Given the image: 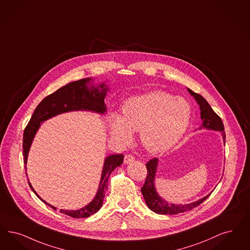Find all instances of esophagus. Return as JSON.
Instances as JSON below:
<instances>
[{"mask_svg": "<svg viewBox=\"0 0 250 250\" xmlns=\"http://www.w3.org/2000/svg\"><path fill=\"white\" fill-rule=\"evenodd\" d=\"M135 160V158H134V156L133 155H131V154H126L125 156V164H128L130 162H132V161Z\"/></svg>", "mask_w": 250, "mask_h": 250, "instance_id": "34e87169", "label": "esophagus"}]
</instances>
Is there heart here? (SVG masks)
<instances>
[{"label": "heart", "mask_w": 250, "mask_h": 250, "mask_svg": "<svg viewBox=\"0 0 250 250\" xmlns=\"http://www.w3.org/2000/svg\"><path fill=\"white\" fill-rule=\"evenodd\" d=\"M122 117L110 116L111 136L124 144L140 131L142 145L151 152H164L181 139L189 126L190 106L180 97L164 91L132 97L123 106Z\"/></svg>", "instance_id": "heart-1"}]
</instances>
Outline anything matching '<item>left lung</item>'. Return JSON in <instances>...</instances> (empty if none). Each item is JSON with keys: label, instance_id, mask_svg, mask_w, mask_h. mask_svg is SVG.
<instances>
[{"label": "left lung", "instance_id": "obj_1", "mask_svg": "<svg viewBox=\"0 0 250 250\" xmlns=\"http://www.w3.org/2000/svg\"><path fill=\"white\" fill-rule=\"evenodd\" d=\"M188 91L197 101V103L199 105L200 110H201V120H202V125H201L200 128L220 131L222 138H223V141L225 143L224 125H223V123L220 119V116L212 110L208 102L205 100L201 95L197 93H194L193 91H191L189 88H188ZM157 165H158L157 158H153L146 164L148 174H147V177L145 180V183L141 188V193L144 197V200H145L148 208L151 211H153L157 214H162V215H176L179 213H183V212H186V211H189V210L196 208L211 194V192H210L209 194H208L204 198L198 200L196 202L190 203V204H186V205L168 204L167 201L161 198L159 194L156 191L155 186H154V179H155V174H156V169H157Z\"/></svg>", "mask_w": 250, "mask_h": 250}]
</instances>
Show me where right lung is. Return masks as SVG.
<instances>
[{
  "mask_svg": "<svg viewBox=\"0 0 250 250\" xmlns=\"http://www.w3.org/2000/svg\"><path fill=\"white\" fill-rule=\"evenodd\" d=\"M91 78L81 79V80L71 82L70 83L62 86L53 94L47 96L42 100L40 104L36 107L30 122L23 134V155L24 164L27 165L28 153L30 150V145L32 143L33 138L39 129L42 122L47 120L53 116H56L60 113L68 112L71 110H91L98 113L104 114L107 108L104 103V99L106 97V92L109 90L105 83H101L99 86L90 84ZM124 161L123 154H112L106 157L100 182V187L95 198L90 202L87 206L78 210L60 209V212L68 215L74 219L87 218L95 214L100 209L103 204V199L105 197L106 190L108 189V180L110 173L117 167H120ZM25 168L27 169L26 166ZM27 175V173H26ZM30 189L40 198L44 204L53 209L57 208L46 203L41 198L32 188L30 181L28 180Z\"/></svg>",
  "mask_w": 250,
  "mask_h": 250,
  "instance_id": "obj_1",
  "label": "right lung"
}]
</instances>
